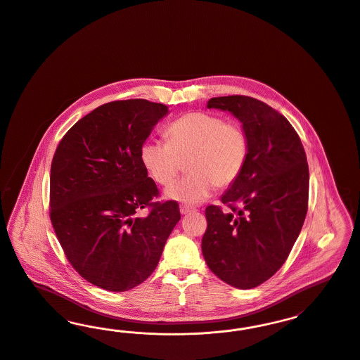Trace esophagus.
I'll return each mask as SVG.
<instances>
[{"instance_id": "34e87169", "label": "esophagus", "mask_w": 360, "mask_h": 360, "mask_svg": "<svg viewBox=\"0 0 360 360\" xmlns=\"http://www.w3.org/2000/svg\"><path fill=\"white\" fill-rule=\"evenodd\" d=\"M179 210H181V214H184V216H186L188 213L195 212V209H194V207H188L186 205H182V206L179 207Z\"/></svg>"}]
</instances>
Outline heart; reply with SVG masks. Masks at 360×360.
Instances as JSON below:
<instances>
[{"label": "heart", "instance_id": "1", "mask_svg": "<svg viewBox=\"0 0 360 360\" xmlns=\"http://www.w3.org/2000/svg\"><path fill=\"white\" fill-rule=\"evenodd\" d=\"M167 142L147 141L141 160L159 186H169L184 162L186 176L166 190V197L184 205H198L216 186L229 187L241 176L249 157V136L236 122L193 111L175 119L165 131Z\"/></svg>", "mask_w": 360, "mask_h": 360}]
</instances>
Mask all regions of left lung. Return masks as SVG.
<instances>
[{"label":"left lung","mask_w":360,"mask_h":360,"mask_svg":"<svg viewBox=\"0 0 360 360\" xmlns=\"http://www.w3.org/2000/svg\"><path fill=\"white\" fill-rule=\"evenodd\" d=\"M249 136L241 176L221 197L231 212L210 205L202 253L209 269L231 287L250 289L285 262L308 210L309 170L300 136L285 116L244 95L212 98Z\"/></svg>","instance_id":"8db88e82"}]
</instances>
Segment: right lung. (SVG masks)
I'll return each instance as SVG.
<instances>
[{"label": "right lung", "instance_id": "1", "mask_svg": "<svg viewBox=\"0 0 360 360\" xmlns=\"http://www.w3.org/2000/svg\"><path fill=\"white\" fill-rule=\"evenodd\" d=\"M167 107L129 99L105 103L60 141L51 165L49 217L73 269L111 292L142 284L181 219L175 201H157L141 148ZM142 208L148 214L139 217Z\"/></svg>", "mask_w": 360, "mask_h": 360}]
</instances>
